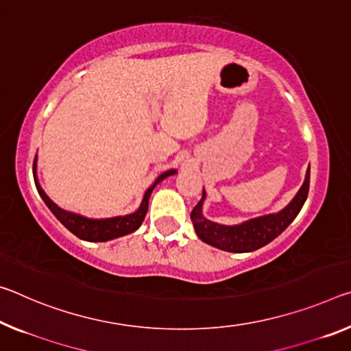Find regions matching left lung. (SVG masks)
<instances>
[{
    "instance_id": "8db88e82",
    "label": "left lung",
    "mask_w": 351,
    "mask_h": 351,
    "mask_svg": "<svg viewBox=\"0 0 351 351\" xmlns=\"http://www.w3.org/2000/svg\"><path fill=\"white\" fill-rule=\"evenodd\" d=\"M308 192L309 167L308 171H306L303 186L300 187L297 195L292 198V202L286 208H282L275 214L254 217V219L245 220L237 225H221L206 219L203 215V204L206 199V191L203 189V197L195 208H193L191 220L193 228H195L197 236L203 242L219 250H223V252L250 253L270 243L295 220V217L303 208L306 198H308Z\"/></svg>"
}]
</instances>
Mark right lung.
Instances as JSON below:
<instances>
[{
	"mask_svg": "<svg viewBox=\"0 0 351 351\" xmlns=\"http://www.w3.org/2000/svg\"><path fill=\"white\" fill-rule=\"evenodd\" d=\"M32 170H34V181H36L38 195H40L43 202H45L48 209L51 210L56 219H58L60 223L66 228V230L73 232L76 237H80L82 241H87V242H108L117 237L131 234V232L138 230V226L142 225V221L147 215L149 195H152L153 189L158 186L160 181H164L167 176H171L176 173V170L171 169V170L164 171V173H160L158 178H156L153 184L147 189L141 206H138V209L134 210V213L128 215L109 217V219H88V217H84L76 213H70V210L59 208V206L47 195L42 186L38 184V180H37V154L34 159V169Z\"/></svg>",
	"mask_w": 351,
	"mask_h": 351,
	"instance_id": "1",
	"label": "right lung"
}]
</instances>
